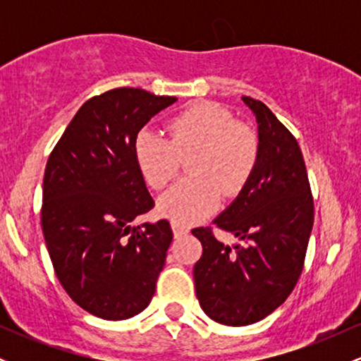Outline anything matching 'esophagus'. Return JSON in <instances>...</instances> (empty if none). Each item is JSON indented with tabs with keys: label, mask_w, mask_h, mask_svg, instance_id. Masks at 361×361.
I'll use <instances>...</instances> for the list:
<instances>
[{
	"label": "esophagus",
	"mask_w": 361,
	"mask_h": 361,
	"mask_svg": "<svg viewBox=\"0 0 361 361\" xmlns=\"http://www.w3.org/2000/svg\"><path fill=\"white\" fill-rule=\"evenodd\" d=\"M171 229H173V234H175V238H181V235L188 233V229H186L185 226H181L180 222H171Z\"/></svg>",
	"instance_id": "34e87169"
}]
</instances>
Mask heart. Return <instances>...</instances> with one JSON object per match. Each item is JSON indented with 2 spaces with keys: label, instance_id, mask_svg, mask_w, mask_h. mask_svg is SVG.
<instances>
[{
  "label": "heart",
  "instance_id": "obj_1",
  "mask_svg": "<svg viewBox=\"0 0 361 361\" xmlns=\"http://www.w3.org/2000/svg\"><path fill=\"white\" fill-rule=\"evenodd\" d=\"M261 144L255 130L214 102H197L169 120L168 137L142 128L134 142L135 163L144 181L164 188L190 157V178L157 200L161 215L193 224L217 209L221 195L243 192L259 161Z\"/></svg>",
  "mask_w": 361,
  "mask_h": 361
}]
</instances>
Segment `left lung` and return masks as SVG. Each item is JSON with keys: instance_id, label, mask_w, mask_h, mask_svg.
<instances>
[{"instance_id": "obj_1", "label": "left lung", "mask_w": 361, "mask_h": 361, "mask_svg": "<svg viewBox=\"0 0 361 361\" xmlns=\"http://www.w3.org/2000/svg\"><path fill=\"white\" fill-rule=\"evenodd\" d=\"M258 120L259 161L238 198L215 219L219 229L246 241H217L212 227L192 234L204 252L193 279L202 309L226 326L255 324L295 288L314 224V198L299 142L263 102L243 97Z\"/></svg>"}]
</instances>
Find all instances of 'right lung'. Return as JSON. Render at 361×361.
Segmentation results:
<instances>
[{
  "label": "right lung",
  "mask_w": 361,
  "mask_h": 361,
  "mask_svg": "<svg viewBox=\"0 0 361 361\" xmlns=\"http://www.w3.org/2000/svg\"><path fill=\"white\" fill-rule=\"evenodd\" d=\"M176 100L140 88L90 98L45 166L40 222L54 271L81 309L106 321L147 307L173 241L166 219L132 221L154 207L135 163V137Z\"/></svg>",
  "instance_id": "right-lung-1"
}]
</instances>
